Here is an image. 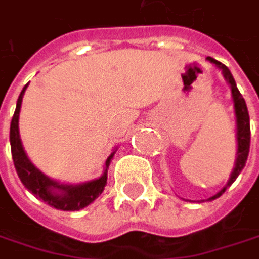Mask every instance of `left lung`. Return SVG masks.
<instances>
[{
  "label": "left lung",
  "instance_id": "8db88e82",
  "mask_svg": "<svg viewBox=\"0 0 259 259\" xmlns=\"http://www.w3.org/2000/svg\"><path fill=\"white\" fill-rule=\"evenodd\" d=\"M207 61H210L211 64H214L222 72L224 78H225V80L228 82V85L231 88V96H233L234 102V112H235V124H237V135H235L237 136V157H235L233 172L230 176L228 183L216 195H213L211 198L207 199V201H213V199L219 198L233 184L235 179L240 176V172L244 168V165H246V160H247V156H249V145H250V123H249V112H247L246 102H244L243 96L240 94V91L237 88V83L234 80L230 69L225 64L219 63L218 60L211 58V57H207Z\"/></svg>",
  "mask_w": 259,
  "mask_h": 259
}]
</instances>
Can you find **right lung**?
Returning <instances> with one entry per match:
<instances>
[{"label": "right lung", "mask_w": 259, "mask_h": 259, "mask_svg": "<svg viewBox=\"0 0 259 259\" xmlns=\"http://www.w3.org/2000/svg\"><path fill=\"white\" fill-rule=\"evenodd\" d=\"M26 87L28 83L19 94L16 109H15L12 124H10V147H12V157H13L16 172L26 189L34 196L40 198L51 207L57 210H63V211L82 210L83 207L90 205L103 192L106 186V180H108V168L112 162V157L117 148L109 154V157L105 162L103 174L96 180L85 181L79 184H67V183H60L43 174L26 156L22 141H21V135H19V114H21L22 97H24Z\"/></svg>", "instance_id": "1"}]
</instances>
